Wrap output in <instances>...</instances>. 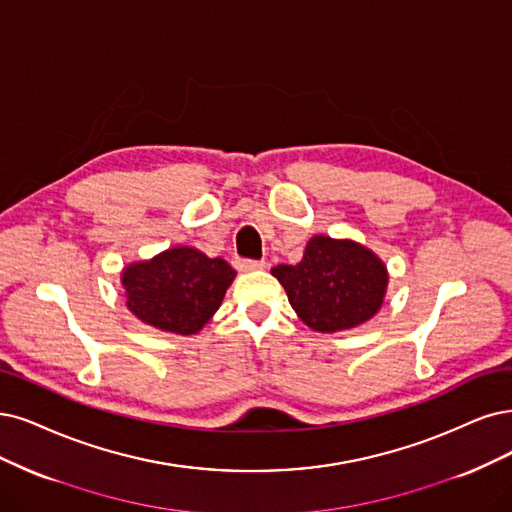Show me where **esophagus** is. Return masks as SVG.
Listing matches in <instances>:
<instances>
[{
  "instance_id": "obj_1",
  "label": "esophagus",
  "mask_w": 512,
  "mask_h": 512,
  "mask_svg": "<svg viewBox=\"0 0 512 512\" xmlns=\"http://www.w3.org/2000/svg\"><path fill=\"white\" fill-rule=\"evenodd\" d=\"M236 268L240 272H255V270L266 268V261H263V259H238Z\"/></svg>"
}]
</instances>
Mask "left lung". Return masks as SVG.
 I'll return each instance as SVG.
<instances>
[{"label":"left lung","mask_w":512,"mask_h":512,"mask_svg":"<svg viewBox=\"0 0 512 512\" xmlns=\"http://www.w3.org/2000/svg\"><path fill=\"white\" fill-rule=\"evenodd\" d=\"M289 304L320 333L346 331L367 323L384 304L388 270L367 246L354 240L314 236L297 266L272 268Z\"/></svg>","instance_id":"8db88e82"}]
</instances>
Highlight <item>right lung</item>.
Wrapping results in <instances>:
<instances>
[{"label": "right lung", "mask_w": 512, "mask_h": 512, "mask_svg": "<svg viewBox=\"0 0 512 512\" xmlns=\"http://www.w3.org/2000/svg\"><path fill=\"white\" fill-rule=\"evenodd\" d=\"M236 272L221 257L175 246L122 272L126 306L141 323L177 335L198 333L219 310Z\"/></svg>", "instance_id": "add662e5"}]
</instances>
